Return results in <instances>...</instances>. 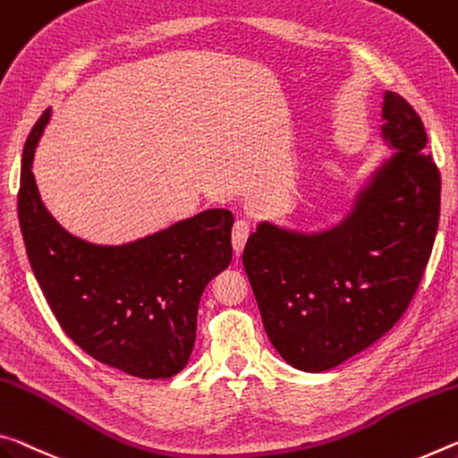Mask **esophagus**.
I'll return each mask as SVG.
<instances>
[{
    "label": "esophagus",
    "instance_id": "34e87169",
    "mask_svg": "<svg viewBox=\"0 0 458 458\" xmlns=\"http://www.w3.org/2000/svg\"><path fill=\"white\" fill-rule=\"evenodd\" d=\"M249 234H250V224L246 220H236L234 228H232V249H234L236 255H241L242 252Z\"/></svg>",
    "mask_w": 458,
    "mask_h": 458
}]
</instances>
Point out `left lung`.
<instances>
[{
  "instance_id": "left-lung-1",
  "label": "left lung",
  "mask_w": 458,
  "mask_h": 458,
  "mask_svg": "<svg viewBox=\"0 0 458 458\" xmlns=\"http://www.w3.org/2000/svg\"><path fill=\"white\" fill-rule=\"evenodd\" d=\"M379 138L394 152L369 173L343 220L318 232L263 220L244 246L267 336L300 371H328L394 328L430 259L440 173L422 120L394 91L383 93Z\"/></svg>"
}]
</instances>
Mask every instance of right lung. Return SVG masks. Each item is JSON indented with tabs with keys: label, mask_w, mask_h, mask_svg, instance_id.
Wrapping results in <instances>:
<instances>
[{
	"label": "right lung",
	"mask_w": 458,
	"mask_h": 458,
	"mask_svg": "<svg viewBox=\"0 0 458 458\" xmlns=\"http://www.w3.org/2000/svg\"><path fill=\"white\" fill-rule=\"evenodd\" d=\"M50 122L42 114L21 155L20 230L34 277L61 328L104 365L169 379L190 362L203 289L232 260L228 209L124 244H93L64 230L40 199L32 163Z\"/></svg>",
	"instance_id": "1"
}]
</instances>
